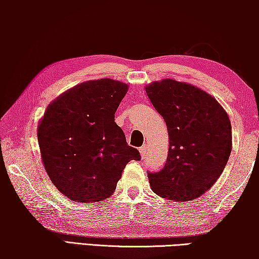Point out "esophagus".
Wrapping results in <instances>:
<instances>
[{"instance_id":"34e87169","label":"esophagus","mask_w":259,"mask_h":259,"mask_svg":"<svg viewBox=\"0 0 259 259\" xmlns=\"http://www.w3.org/2000/svg\"><path fill=\"white\" fill-rule=\"evenodd\" d=\"M139 152H140V155L141 158H146V154H147V145H143L139 148Z\"/></svg>"}]
</instances>
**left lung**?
Here are the masks:
<instances>
[{
	"instance_id": "left-lung-1",
	"label": "left lung",
	"mask_w": 259,
	"mask_h": 259,
	"mask_svg": "<svg viewBox=\"0 0 259 259\" xmlns=\"http://www.w3.org/2000/svg\"><path fill=\"white\" fill-rule=\"evenodd\" d=\"M146 93L169 139L164 167L147 173L152 191L175 201L200 197L217 182L231 153L228 114L206 92L176 80L148 84Z\"/></svg>"
}]
</instances>
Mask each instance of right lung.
<instances>
[{
  "label": "right lung",
  "mask_w": 259,
  "mask_h": 259,
  "mask_svg": "<svg viewBox=\"0 0 259 259\" xmlns=\"http://www.w3.org/2000/svg\"><path fill=\"white\" fill-rule=\"evenodd\" d=\"M128 86L112 79L87 81L46 109L37 140L47 175L60 192L82 203L111 197L125 166L140 160L114 114Z\"/></svg>",
  "instance_id": "1"
}]
</instances>
